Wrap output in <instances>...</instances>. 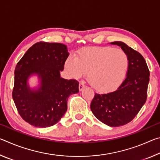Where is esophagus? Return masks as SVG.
Returning <instances> with one entry per match:
<instances>
[{
    "instance_id": "1",
    "label": "esophagus",
    "mask_w": 160,
    "mask_h": 160,
    "mask_svg": "<svg viewBox=\"0 0 160 160\" xmlns=\"http://www.w3.org/2000/svg\"><path fill=\"white\" fill-rule=\"evenodd\" d=\"M85 88V84H84L83 82H80V84H79V90L82 91Z\"/></svg>"
}]
</instances>
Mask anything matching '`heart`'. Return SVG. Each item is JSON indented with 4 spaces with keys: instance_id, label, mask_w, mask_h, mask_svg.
I'll use <instances>...</instances> for the list:
<instances>
[{
    "instance_id": "b5f03b06",
    "label": "heart",
    "mask_w": 160,
    "mask_h": 160,
    "mask_svg": "<svg viewBox=\"0 0 160 160\" xmlns=\"http://www.w3.org/2000/svg\"><path fill=\"white\" fill-rule=\"evenodd\" d=\"M129 59L125 51L111 47L83 48L75 58L65 62L70 77L78 79L88 73V80L96 90L109 92L123 82L126 76Z\"/></svg>"
}]
</instances>
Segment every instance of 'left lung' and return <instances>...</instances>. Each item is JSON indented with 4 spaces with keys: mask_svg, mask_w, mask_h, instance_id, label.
Instances as JSON below:
<instances>
[{
    "mask_svg": "<svg viewBox=\"0 0 160 160\" xmlns=\"http://www.w3.org/2000/svg\"><path fill=\"white\" fill-rule=\"evenodd\" d=\"M129 59L126 79L118 89L107 94H95L90 109L95 117L107 126L117 127L135 118L147 99L150 71L145 58L125 43L114 42Z\"/></svg>",
    "mask_w": 160,
    "mask_h": 160,
    "instance_id": "8db88e82",
    "label": "left lung"
}]
</instances>
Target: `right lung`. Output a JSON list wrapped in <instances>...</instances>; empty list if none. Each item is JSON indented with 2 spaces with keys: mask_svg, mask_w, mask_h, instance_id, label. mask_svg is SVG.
Masks as SVG:
<instances>
[{
  "mask_svg": "<svg viewBox=\"0 0 160 160\" xmlns=\"http://www.w3.org/2000/svg\"><path fill=\"white\" fill-rule=\"evenodd\" d=\"M68 56L66 45L40 42L17 63L12 98L19 114L30 125L47 128L58 122L67 111L68 97L79 92L77 80L61 78ZM34 74L40 80L37 90L27 84L28 78Z\"/></svg>",
  "mask_w": 160,
  "mask_h": 160,
  "instance_id": "right-lung-1",
  "label": "right lung"
}]
</instances>
